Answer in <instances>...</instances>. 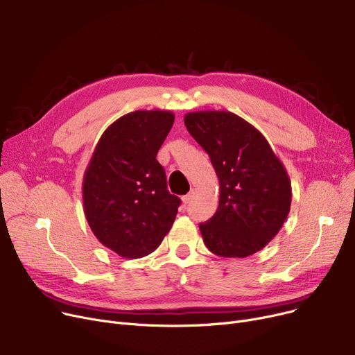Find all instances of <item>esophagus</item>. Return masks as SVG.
<instances>
[{
  "instance_id": "esophagus-1",
  "label": "esophagus",
  "mask_w": 355,
  "mask_h": 355,
  "mask_svg": "<svg viewBox=\"0 0 355 355\" xmlns=\"http://www.w3.org/2000/svg\"><path fill=\"white\" fill-rule=\"evenodd\" d=\"M194 197H196V191L191 190L187 196L182 197V202H184V204H190V202L194 200Z\"/></svg>"
}]
</instances>
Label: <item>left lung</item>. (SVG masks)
Segmentation results:
<instances>
[{
	"instance_id": "left-lung-1",
	"label": "left lung",
	"mask_w": 355,
	"mask_h": 355,
	"mask_svg": "<svg viewBox=\"0 0 355 355\" xmlns=\"http://www.w3.org/2000/svg\"><path fill=\"white\" fill-rule=\"evenodd\" d=\"M191 137L210 157L220 184L214 216L201 223L204 243L217 256L246 257L282 229L291 210L288 173L266 138L229 110L184 116Z\"/></svg>"
}]
</instances>
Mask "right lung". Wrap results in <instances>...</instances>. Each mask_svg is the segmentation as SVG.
<instances>
[{
	"instance_id": "obj_1",
	"label": "right lung",
	"mask_w": 355,
	"mask_h": 355,
	"mask_svg": "<svg viewBox=\"0 0 355 355\" xmlns=\"http://www.w3.org/2000/svg\"><path fill=\"white\" fill-rule=\"evenodd\" d=\"M170 110H135L106 128L83 175V210L101 243L125 259L153 253L181 200L166 190L158 149L174 123Z\"/></svg>"
}]
</instances>
